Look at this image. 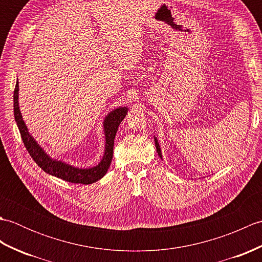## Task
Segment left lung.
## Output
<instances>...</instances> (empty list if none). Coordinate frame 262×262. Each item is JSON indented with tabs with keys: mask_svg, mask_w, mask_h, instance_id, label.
I'll return each mask as SVG.
<instances>
[{
	"mask_svg": "<svg viewBox=\"0 0 262 262\" xmlns=\"http://www.w3.org/2000/svg\"><path fill=\"white\" fill-rule=\"evenodd\" d=\"M154 142H155V146H157V151H158V154H159V157L162 159V152H161V147H160V144H159V141H158V138L154 136Z\"/></svg>",
	"mask_w": 262,
	"mask_h": 262,
	"instance_id": "left-lung-1",
	"label": "left lung"
}]
</instances>
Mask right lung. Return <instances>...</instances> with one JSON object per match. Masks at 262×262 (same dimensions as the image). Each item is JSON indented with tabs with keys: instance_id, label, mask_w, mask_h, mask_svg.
<instances>
[{
	"instance_id": "right-lung-1",
	"label": "right lung",
	"mask_w": 262,
	"mask_h": 262,
	"mask_svg": "<svg viewBox=\"0 0 262 262\" xmlns=\"http://www.w3.org/2000/svg\"><path fill=\"white\" fill-rule=\"evenodd\" d=\"M13 110L14 119L20 130L21 138L24 141L27 151L29 152L33 161L40 166V168L48 174L57 177L59 179L69 181L72 183H83V185H90L101 179L107 173L110 166L111 160H113L114 152V142L116 133L118 130L120 122L124 120L125 116L128 113L127 107L116 108L104 117L103 120V133H104V153L101 161L92 168H77V166L71 165L64 161L56 160L49 157L43 151V148L39 145L37 141L31 136L28 130L26 122L22 118L20 107H19V82L16 81L14 93H13Z\"/></svg>"
}]
</instances>
